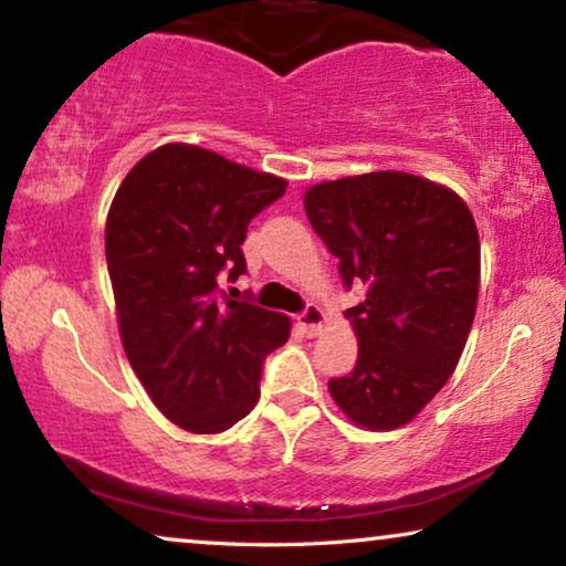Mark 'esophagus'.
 <instances>
[{
    "instance_id": "1",
    "label": "esophagus",
    "mask_w": 566,
    "mask_h": 566,
    "mask_svg": "<svg viewBox=\"0 0 566 566\" xmlns=\"http://www.w3.org/2000/svg\"><path fill=\"white\" fill-rule=\"evenodd\" d=\"M297 321H300L302 331H305L307 336H317V333H321V328H323V323H325V313L321 307L310 302V305L300 313Z\"/></svg>"
}]
</instances>
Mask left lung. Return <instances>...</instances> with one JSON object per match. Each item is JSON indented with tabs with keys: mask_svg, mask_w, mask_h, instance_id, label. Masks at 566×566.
I'll use <instances>...</instances> for the list:
<instances>
[{
	"mask_svg": "<svg viewBox=\"0 0 566 566\" xmlns=\"http://www.w3.org/2000/svg\"><path fill=\"white\" fill-rule=\"evenodd\" d=\"M310 226L338 259L359 338L352 374L328 381L338 408L371 431L410 423L449 381L472 331L480 233L461 197L405 171L307 189Z\"/></svg>",
	"mask_w": 566,
	"mask_h": 566,
	"instance_id": "1",
	"label": "left lung"
}]
</instances>
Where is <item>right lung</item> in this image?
Listing matches in <instances>:
<instances>
[{
  "label": "right lung",
  "mask_w": 566,
  "mask_h": 566,
  "mask_svg": "<svg viewBox=\"0 0 566 566\" xmlns=\"http://www.w3.org/2000/svg\"><path fill=\"white\" fill-rule=\"evenodd\" d=\"M286 181L212 150L169 143L140 158L107 214L105 253L127 361L171 423L220 433L259 400L264 359L290 338L284 315L233 300L241 245Z\"/></svg>",
  "instance_id": "obj_1"
}]
</instances>
